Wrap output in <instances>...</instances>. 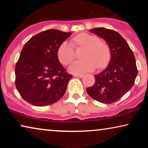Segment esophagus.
Returning a JSON list of instances; mask_svg holds the SVG:
<instances>
[{
	"instance_id": "esophagus-1",
	"label": "esophagus",
	"mask_w": 148,
	"mask_h": 148,
	"mask_svg": "<svg viewBox=\"0 0 148 148\" xmlns=\"http://www.w3.org/2000/svg\"><path fill=\"white\" fill-rule=\"evenodd\" d=\"M74 76L75 77H77L82 78L83 76H84V75H82V74H75Z\"/></svg>"
}]
</instances>
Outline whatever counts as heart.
Wrapping results in <instances>:
<instances>
[{
  "mask_svg": "<svg viewBox=\"0 0 148 148\" xmlns=\"http://www.w3.org/2000/svg\"><path fill=\"white\" fill-rule=\"evenodd\" d=\"M73 42L77 46L86 47L84 58L85 59L76 60L69 67L70 73L74 74L83 73L92 71L96 68L103 67L108 63L110 58V50L108 46L100 42L96 36L86 33H82L73 38ZM58 60L62 64L67 65L73 60L74 48L68 42H63L57 50Z\"/></svg>",
  "mask_w": 148,
  "mask_h": 148,
  "instance_id": "b5f03b06",
  "label": "heart"
}]
</instances>
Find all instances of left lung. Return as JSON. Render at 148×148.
<instances>
[{"label":"left lung","instance_id":"8db88e82","mask_svg":"<svg viewBox=\"0 0 148 148\" xmlns=\"http://www.w3.org/2000/svg\"><path fill=\"white\" fill-rule=\"evenodd\" d=\"M108 44L111 58L106 69L95 75V84L87 88L91 98L104 104H112L122 98L134 85L137 75L133 51L118 32L104 27L90 29Z\"/></svg>","mask_w":148,"mask_h":148}]
</instances>
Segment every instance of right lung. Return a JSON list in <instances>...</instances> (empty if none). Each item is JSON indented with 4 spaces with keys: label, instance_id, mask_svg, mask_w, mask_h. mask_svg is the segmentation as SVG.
Returning <instances> with one entry per match:
<instances>
[{
    "label": "right lung",
    "instance_id": "right-lung-1",
    "mask_svg": "<svg viewBox=\"0 0 148 148\" xmlns=\"http://www.w3.org/2000/svg\"><path fill=\"white\" fill-rule=\"evenodd\" d=\"M72 33L51 29L36 34L23 47L15 66V86L22 98L36 106L58 102L66 92L68 74L57 56Z\"/></svg>",
    "mask_w": 148,
    "mask_h": 148
}]
</instances>
